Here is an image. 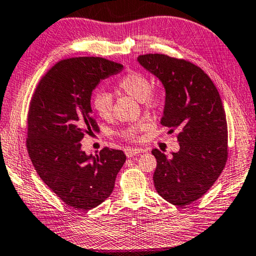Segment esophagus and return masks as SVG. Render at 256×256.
Returning <instances> with one entry per match:
<instances>
[{
    "instance_id": "esophagus-1",
    "label": "esophagus",
    "mask_w": 256,
    "mask_h": 256,
    "mask_svg": "<svg viewBox=\"0 0 256 256\" xmlns=\"http://www.w3.org/2000/svg\"><path fill=\"white\" fill-rule=\"evenodd\" d=\"M143 152V150H142V148H127L124 150V153H126V156H128V158H132V156H136V154H140V153H142Z\"/></svg>"
}]
</instances>
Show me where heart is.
<instances>
[{"label": "heart", "mask_w": 256, "mask_h": 256, "mask_svg": "<svg viewBox=\"0 0 256 256\" xmlns=\"http://www.w3.org/2000/svg\"><path fill=\"white\" fill-rule=\"evenodd\" d=\"M150 78L138 70H130L120 78L116 89L120 92L142 102L148 108H156L162 104L164 94L159 89H152ZM92 108L102 119L108 120L113 113V100L108 92H100L92 98ZM144 127L143 124L129 126L124 128L121 135L126 138L135 140L137 134Z\"/></svg>", "instance_id": "obj_1"}]
</instances>
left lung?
I'll return each instance as SVG.
<instances>
[{
	"label": "left lung",
	"instance_id": "left-lung-1",
	"mask_svg": "<svg viewBox=\"0 0 256 256\" xmlns=\"http://www.w3.org/2000/svg\"><path fill=\"white\" fill-rule=\"evenodd\" d=\"M137 60L166 90L161 124L169 134L178 130V152L167 156L152 150L156 190L172 205H188L210 190L226 164L228 124L221 97L210 78L186 60L148 54Z\"/></svg>",
	"mask_w": 256,
	"mask_h": 256
}]
</instances>
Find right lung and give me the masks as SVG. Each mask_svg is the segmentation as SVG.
<instances>
[{
    "mask_svg": "<svg viewBox=\"0 0 256 256\" xmlns=\"http://www.w3.org/2000/svg\"><path fill=\"white\" fill-rule=\"evenodd\" d=\"M124 66L100 57H76L54 65L38 82L27 116L26 146L35 170L52 192L76 210L100 205L114 188L126 161L121 150H81L86 135L100 132L92 90Z\"/></svg>",
    "mask_w": 256,
    "mask_h": 256,
    "instance_id": "obj_1",
    "label": "right lung"
}]
</instances>
